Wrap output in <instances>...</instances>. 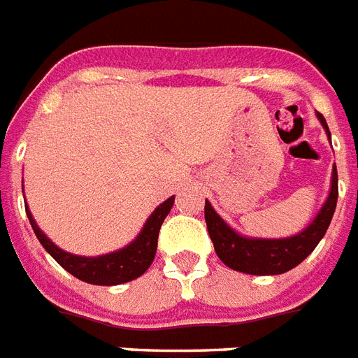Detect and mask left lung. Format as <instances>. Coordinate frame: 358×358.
<instances>
[{"label":"left lung","mask_w":358,"mask_h":358,"mask_svg":"<svg viewBox=\"0 0 358 358\" xmlns=\"http://www.w3.org/2000/svg\"><path fill=\"white\" fill-rule=\"evenodd\" d=\"M322 127L327 129L328 138L330 131L322 113H317ZM338 203V171H332V189L327 203L320 208L317 218L294 237L288 239H246L226 226V222L214 213L208 201H205V222L208 235L214 243V250L218 258L227 267L248 275H280L290 271L292 267L306 260L313 252L315 246L324 237L330 220L334 216Z\"/></svg>","instance_id":"left-lung-1"}]
</instances>
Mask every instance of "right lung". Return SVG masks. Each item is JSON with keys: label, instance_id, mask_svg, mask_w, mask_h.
<instances>
[{"label": "right lung", "instance_id": "right-lung-1", "mask_svg": "<svg viewBox=\"0 0 358 358\" xmlns=\"http://www.w3.org/2000/svg\"><path fill=\"white\" fill-rule=\"evenodd\" d=\"M172 203H174V197H169L165 203H161L153 210L152 216L148 218L144 229L140 231L138 237L132 241L127 248L117 250V252L106 254V256H96V258L73 256V254L60 250L39 229L36 220L31 218L28 205H26V214H28L31 229L36 233L39 243L43 245L45 250L51 254L60 266L64 267L68 273L78 277L79 280L91 282V285L112 287V285H121V282H129V280L136 279L142 273H145V269L152 266L153 258H155V250H157L159 229H161V224L165 222L166 214L171 213Z\"/></svg>", "mask_w": 358, "mask_h": 358}]
</instances>
